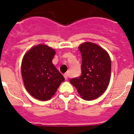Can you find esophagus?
<instances>
[{
    "label": "esophagus",
    "mask_w": 134,
    "mask_h": 134,
    "mask_svg": "<svg viewBox=\"0 0 134 134\" xmlns=\"http://www.w3.org/2000/svg\"><path fill=\"white\" fill-rule=\"evenodd\" d=\"M64 77H65V80H67V79H68V73H65Z\"/></svg>",
    "instance_id": "34e87169"
}]
</instances>
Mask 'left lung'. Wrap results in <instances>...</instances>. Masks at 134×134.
<instances>
[{
	"label": "left lung",
	"instance_id": "obj_1",
	"mask_svg": "<svg viewBox=\"0 0 134 134\" xmlns=\"http://www.w3.org/2000/svg\"><path fill=\"white\" fill-rule=\"evenodd\" d=\"M81 54V74L70 80L79 94L87 101L101 96L109 85L111 63L109 55L96 44L86 42L79 47Z\"/></svg>",
	"mask_w": 134,
	"mask_h": 134
}]
</instances>
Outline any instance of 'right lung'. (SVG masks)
<instances>
[{"label": "right lung", "mask_w": 134, "mask_h": 134, "mask_svg": "<svg viewBox=\"0 0 134 134\" xmlns=\"http://www.w3.org/2000/svg\"><path fill=\"white\" fill-rule=\"evenodd\" d=\"M54 49L38 44L30 49L23 59L21 73L24 85L32 97L41 101L50 99L65 81L52 60Z\"/></svg>", "instance_id": "obj_1"}]
</instances>
